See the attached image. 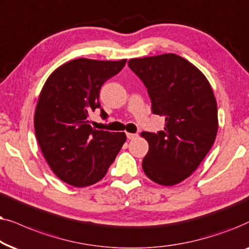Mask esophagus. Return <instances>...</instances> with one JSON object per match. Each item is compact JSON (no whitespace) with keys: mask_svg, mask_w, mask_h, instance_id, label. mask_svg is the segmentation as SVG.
I'll return each mask as SVG.
<instances>
[{"mask_svg":"<svg viewBox=\"0 0 249 249\" xmlns=\"http://www.w3.org/2000/svg\"><path fill=\"white\" fill-rule=\"evenodd\" d=\"M126 137H127L128 140H132V139H135V138H137V137H138V134H135V133H128V132H127V133H126Z\"/></svg>","mask_w":249,"mask_h":249,"instance_id":"obj_1","label":"esophagus"}]
</instances>
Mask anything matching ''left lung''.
Here are the masks:
<instances>
[{"label":"left lung","mask_w":249,"mask_h":249,"mask_svg":"<svg viewBox=\"0 0 249 249\" xmlns=\"http://www.w3.org/2000/svg\"><path fill=\"white\" fill-rule=\"evenodd\" d=\"M128 67L148 89L152 112L165 117L164 131L141 133L149 143L142 168L158 184L180 183L197 170L216 138L212 86L196 66L174 53L130 59Z\"/></svg>","instance_id":"1"}]
</instances>
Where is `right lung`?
I'll list each match as a JSON object with an SVG mask.
<instances>
[{
  "label": "right lung",
  "mask_w": 249,
  "mask_h": 249,
  "mask_svg": "<svg viewBox=\"0 0 249 249\" xmlns=\"http://www.w3.org/2000/svg\"><path fill=\"white\" fill-rule=\"evenodd\" d=\"M125 64L126 59H75L55 69L43 86L34 116L35 134L50 168L66 183H97L126 140L124 132L95 130L89 121V114L100 108L101 86ZM101 116L107 118L104 109Z\"/></svg>",
  "instance_id": "1"
}]
</instances>
